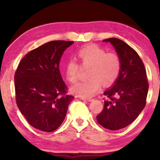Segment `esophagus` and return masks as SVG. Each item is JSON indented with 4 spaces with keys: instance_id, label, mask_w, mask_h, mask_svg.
<instances>
[{
    "instance_id": "esophagus-1",
    "label": "esophagus",
    "mask_w": 160,
    "mask_h": 160,
    "mask_svg": "<svg viewBox=\"0 0 160 160\" xmlns=\"http://www.w3.org/2000/svg\"><path fill=\"white\" fill-rule=\"evenodd\" d=\"M81 99H82V100H87V101H88V102H90V101H92V99L91 98H81Z\"/></svg>"
}]
</instances>
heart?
I'll return each mask as SVG.
<instances>
[{
	"label": "heart",
	"instance_id": "heart-1",
	"mask_svg": "<svg viewBox=\"0 0 160 160\" xmlns=\"http://www.w3.org/2000/svg\"><path fill=\"white\" fill-rule=\"evenodd\" d=\"M77 57L83 67L88 68V79L78 82L72 87L71 91L82 98L91 97L100 88L112 85L117 80L121 71V59L116 52H106V49L97 45H88L83 47L77 53ZM79 65L71 60L67 63L65 75L68 82L78 80Z\"/></svg>",
	"mask_w": 160,
	"mask_h": 160
}]
</instances>
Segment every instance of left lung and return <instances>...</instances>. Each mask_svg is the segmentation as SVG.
<instances>
[{
	"label": "left lung",
	"instance_id": "left-lung-1",
	"mask_svg": "<svg viewBox=\"0 0 160 160\" xmlns=\"http://www.w3.org/2000/svg\"><path fill=\"white\" fill-rule=\"evenodd\" d=\"M103 41L113 45L121 59L122 66L114 84L104 92L107 99L96 117L103 128L118 130L135 121L144 108L148 83L143 61L132 47L119 38Z\"/></svg>",
	"mask_w": 160,
	"mask_h": 160
}]
</instances>
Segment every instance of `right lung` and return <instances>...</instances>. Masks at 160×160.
<instances>
[{
  "label": "right lung",
  "mask_w": 160,
  "mask_h": 160,
  "mask_svg": "<svg viewBox=\"0 0 160 160\" xmlns=\"http://www.w3.org/2000/svg\"><path fill=\"white\" fill-rule=\"evenodd\" d=\"M73 41H52L28 52L14 75L18 108L30 125L51 132L65 119L73 96L67 95L59 63Z\"/></svg>",
  "instance_id": "add662e5"
}]
</instances>
